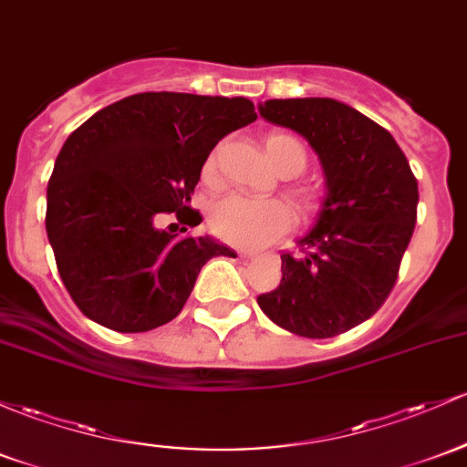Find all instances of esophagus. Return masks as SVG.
<instances>
[{"instance_id": "1", "label": "esophagus", "mask_w": 467, "mask_h": 467, "mask_svg": "<svg viewBox=\"0 0 467 467\" xmlns=\"http://www.w3.org/2000/svg\"><path fill=\"white\" fill-rule=\"evenodd\" d=\"M239 257H242V259H254V257H257V253H248V250H244V253H239Z\"/></svg>"}]
</instances>
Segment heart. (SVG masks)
<instances>
[{
    "label": "heart",
    "mask_w": 467,
    "mask_h": 467,
    "mask_svg": "<svg viewBox=\"0 0 467 467\" xmlns=\"http://www.w3.org/2000/svg\"><path fill=\"white\" fill-rule=\"evenodd\" d=\"M270 161L284 175H299L308 163L306 146L288 132H270L264 141ZM219 150L214 148L203 161V179L213 182L217 177ZM299 202L308 206L312 202L310 191L296 192ZM210 230L217 239L239 245V248H261V245L284 237L295 223L292 210L281 199H248L242 194H230L214 203L208 214Z\"/></svg>",
    "instance_id": "heart-1"
}]
</instances>
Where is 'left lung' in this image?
<instances>
[{"label": "left lung", "mask_w": 467, "mask_h": 467, "mask_svg": "<svg viewBox=\"0 0 467 467\" xmlns=\"http://www.w3.org/2000/svg\"><path fill=\"white\" fill-rule=\"evenodd\" d=\"M264 119L304 135L326 172V199L299 254L259 308L292 335L330 339L381 308L417 223V177L386 128L326 97L268 99Z\"/></svg>", "instance_id": "8db88e82"}]
</instances>
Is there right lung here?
Returning a JSON list of instances; mask_svg holds the SVG:
<instances>
[{
  "instance_id": "right-lung-1",
  "label": "right lung",
  "mask_w": 467,
  "mask_h": 467,
  "mask_svg": "<svg viewBox=\"0 0 467 467\" xmlns=\"http://www.w3.org/2000/svg\"><path fill=\"white\" fill-rule=\"evenodd\" d=\"M257 119L245 97L140 92L84 121L59 150L46 233L75 306L115 332H146L182 312L208 259L233 250L159 230L161 214L202 223L191 194L228 132ZM188 230V228H183Z\"/></svg>"
}]
</instances>
